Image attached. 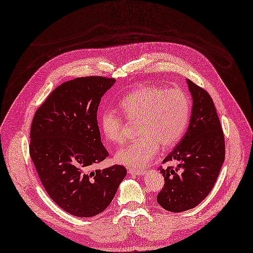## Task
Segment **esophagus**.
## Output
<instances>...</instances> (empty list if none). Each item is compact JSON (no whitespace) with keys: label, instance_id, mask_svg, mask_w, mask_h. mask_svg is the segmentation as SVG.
<instances>
[{"label":"esophagus","instance_id":"34e87169","mask_svg":"<svg viewBox=\"0 0 253 253\" xmlns=\"http://www.w3.org/2000/svg\"><path fill=\"white\" fill-rule=\"evenodd\" d=\"M128 174L130 175H137V176H140V175H143L145 174V171L144 170H139V169H133V168H128L127 170Z\"/></svg>","mask_w":253,"mask_h":253}]
</instances>
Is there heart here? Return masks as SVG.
I'll list each match as a JSON object with an SVG mask.
<instances>
[{"instance_id":"1","label":"heart","mask_w":253,"mask_h":253,"mask_svg":"<svg viewBox=\"0 0 253 253\" xmlns=\"http://www.w3.org/2000/svg\"><path fill=\"white\" fill-rule=\"evenodd\" d=\"M119 109L128 123H138L139 138L115 154L119 164L131 168H143L150 162L160 144L165 148L174 146L182 138L190 117V102L183 90L154 85L131 90L120 100ZM100 124L108 140L124 142V122L116 112L103 111Z\"/></svg>"}]
</instances>
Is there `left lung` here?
I'll use <instances>...</instances> for the list:
<instances>
[{
    "mask_svg": "<svg viewBox=\"0 0 253 253\" xmlns=\"http://www.w3.org/2000/svg\"><path fill=\"white\" fill-rule=\"evenodd\" d=\"M192 111L185 135L163 164L177 161L161 173L165 178L158 203L171 212L195 208L213 188L224 162V137L210 94L187 80Z\"/></svg>",
    "mask_w": 253,
    "mask_h": 253,
    "instance_id": "left-lung-1",
    "label": "left lung"
}]
</instances>
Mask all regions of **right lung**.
Instances as JSON below:
<instances>
[{
	"mask_svg": "<svg viewBox=\"0 0 253 253\" xmlns=\"http://www.w3.org/2000/svg\"><path fill=\"white\" fill-rule=\"evenodd\" d=\"M113 78L80 77L57 86L36 111L30 155L46 192L77 217H92L112 202L126 175L124 166L90 171L103 162L97 112Z\"/></svg>",
	"mask_w": 253,
	"mask_h": 253,
	"instance_id": "1",
	"label": "right lung"
}]
</instances>
